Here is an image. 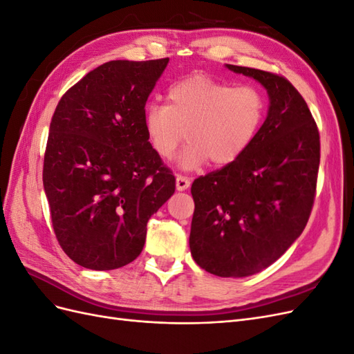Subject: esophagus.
Wrapping results in <instances>:
<instances>
[{"instance_id":"obj_1","label":"esophagus","mask_w":354,"mask_h":354,"mask_svg":"<svg viewBox=\"0 0 354 354\" xmlns=\"http://www.w3.org/2000/svg\"><path fill=\"white\" fill-rule=\"evenodd\" d=\"M189 187H190V180L187 177H185V176H177V178H176V189L178 192H183V190H186Z\"/></svg>"}]
</instances>
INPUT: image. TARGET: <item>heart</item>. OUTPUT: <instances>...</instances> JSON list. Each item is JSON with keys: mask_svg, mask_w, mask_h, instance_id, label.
Returning a JSON list of instances; mask_svg holds the SVG:
<instances>
[{"mask_svg": "<svg viewBox=\"0 0 354 354\" xmlns=\"http://www.w3.org/2000/svg\"><path fill=\"white\" fill-rule=\"evenodd\" d=\"M266 112L260 88L233 87L196 73L171 85L167 104H149L143 125L152 151L162 159L174 155L187 131L190 143L177 159L180 168L194 169L208 160L214 167H227L251 147Z\"/></svg>", "mask_w": 354, "mask_h": 354, "instance_id": "heart-1", "label": "heart"}]
</instances>
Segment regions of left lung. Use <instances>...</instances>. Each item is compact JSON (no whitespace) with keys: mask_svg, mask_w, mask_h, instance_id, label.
Wrapping results in <instances>:
<instances>
[{"mask_svg":"<svg viewBox=\"0 0 354 354\" xmlns=\"http://www.w3.org/2000/svg\"><path fill=\"white\" fill-rule=\"evenodd\" d=\"M259 81L269 111L236 162L192 185L190 252L201 269L245 277L273 264L303 233L315 202L320 160L316 122L294 85L279 75L226 65Z\"/></svg>","mask_w":354,"mask_h":354,"instance_id":"left-lung-1","label":"left lung"}]
</instances>
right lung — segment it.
Masks as SVG:
<instances>
[{
	"label": "right lung",
	"mask_w": 354,
	"mask_h": 354,
	"mask_svg": "<svg viewBox=\"0 0 354 354\" xmlns=\"http://www.w3.org/2000/svg\"><path fill=\"white\" fill-rule=\"evenodd\" d=\"M168 60L103 63L63 94L53 115L42 183L62 250L85 269L134 261L149 218L176 190L143 125Z\"/></svg>",
	"instance_id": "1"
}]
</instances>
